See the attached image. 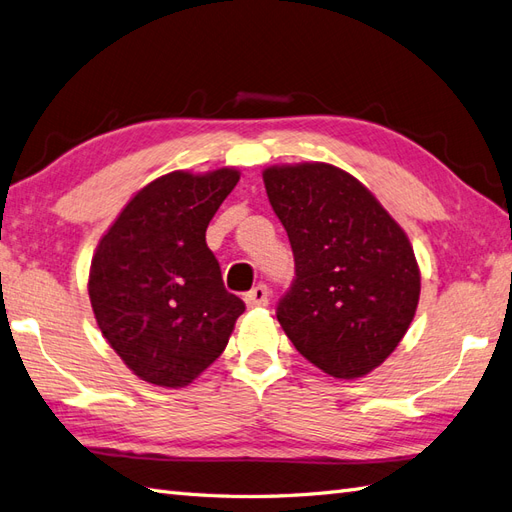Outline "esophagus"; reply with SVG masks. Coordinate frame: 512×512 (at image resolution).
<instances>
[{"mask_svg":"<svg viewBox=\"0 0 512 512\" xmlns=\"http://www.w3.org/2000/svg\"><path fill=\"white\" fill-rule=\"evenodd\" d=\"M268 296H270L268 287L259 283V285L253 287L251 292L244 294V303H246V307H251V309H255V307H266V305H268Z\"/></svg>","mask_w":512,"mask_h":512,"instance_id":"esophagus-1","label":"esophagus"}]
</instances>
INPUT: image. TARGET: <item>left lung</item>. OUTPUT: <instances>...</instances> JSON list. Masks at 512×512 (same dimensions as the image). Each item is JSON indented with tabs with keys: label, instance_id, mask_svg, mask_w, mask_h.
Instances as JSON below:
<instances>
[{
	"label": "left lung",
	"instance_id": "8db88e82",
	"mask_svg": "<svg viewBox=\"0 0 512 512\" xmlns=\"http://www.w3.org/2000/svg\"><path fill=\"white\" fill-rule=\"evenodd\" d=\"M264 183L296 264L277 307L285 335L324 374H370L396 350L419 303L409 238L359 179L333 164L268 166Z\"/></svg>",
	"mask_w": 512,
	"mask_h": 512
}]
</instances>
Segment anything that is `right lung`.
Returning <instances> with one entry per match:
<instances>
[{
    "label": "right lung",
    "instance_id": "right-lung-1",
    "mask_svg": "<svg viewBox=\"0 0 512 512\" xmlns=\"http://www.w3.org/2000/svg\"><path fill=\"white\" fill-rule=\"evenodd\" d=\"M240 170H175L138 190L99 240L88 296L103 337L157 387H186L227 348L244 313L205 231Z\"/></svg>",
    "mask_w": 512,
    "mask_h": 512
}]
</instances>
